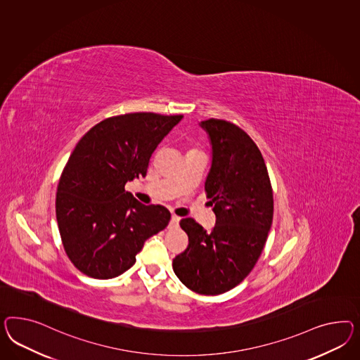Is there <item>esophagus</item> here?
<instances>
[{
	"instance_id": "34e87169",
	"label": "esophagus",
	"mask_w": 360,
	"mask_h": 360,
	"mask_svg": "<svg viewBox=\"0 0 360 360\" xmlns=\"http://www.w3.org/2000/svg\"><path fill=\"white\" fill-rule=\"evenodd\" d=\"M179 220H181V217H178L176 214H173V216H172V219H170V228H175V226H178Z\"/></svg>"
}]
</instances>
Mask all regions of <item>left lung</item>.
I'll use <instances>...</instances> for the list:
<instances>
[{"label": "left lung", "mask_w": 360, "mask_h": 360, "mask_svg": "<svg viewBox=\"0 0 360 360\" xmlns=\"http://www.w3.org/2000/svg\"><path fill=\"white\" fill-rule=\"evenodd\" d=\"M200 127L212 146L205 188L216 224L205 231L191 217L181 220L188 246L173 259V270L191 291L220 295L253 270L271 228L274 199L262 153L252 137L221 119L203 120Z\"/></svg>", "instance_id": "1"}]
</instances>
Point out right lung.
Listing matches in <instances>:
<instances>
[{"label":"right lung","mask_w":360,"mask_h":360,"mask_svg":"<svg viewBox=\"0 0 360 360\" xmlns=\"http://www.w3.org/2000/svg\"><path fill=\"white\" fill-rule=\"evenodd\" d=\"M182 117H107L78 141L58 181L56 220L64 250L82 274L119 276L135 264L146 240L167 226L165 207L141 205L124 186L146 176L152 153Z\"/></svg>","instance_id":"right-lung-1"}]
</instances>
